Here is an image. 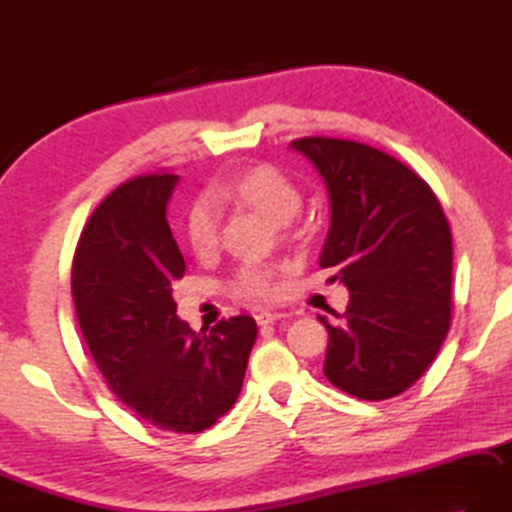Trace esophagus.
Masks as SVG:
<instances>
[{"instance_id":"obj_1","label":"esophagus","mask_w":512,"mask_h":512,"mask_svg":"<svg viewBox=\"0 0 512 512\" xmlns=\"http://www.w3.org/2000/svg\"><path fill=\"white\" fill-rule=\"evenodd\" d=\"M282 318H286V313H280V311H259L255 315L259 327H266V324H273V322L282 320Z\"/></svg>"}]
</instances>
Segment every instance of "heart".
<instances>
[{
	"instance_id": "b5f03b06",
	"label": "heart",
	"mask_w": 512,
	"mask_h": 512,
	"mask_svg": "<svg viewBox=\"0 0 512 512\" xmlns=\"http://www.w3.org/2000/svg\"><path fill=\"white\" fill-rule=\"evenodd\" d=\"M208 200L210 204L207 201L192 203L185 215V239L197 257L215 255L219 248L221 219L215 205L218 208L244 206L275 224H286L295 217L302 197L284 170L271 163H257L217 183L208 192ZM288 268H291L288 264H246L239 268L230 288L241 300H271L277 295L280 275H284Z\"/></svg>"
}]
</instances>
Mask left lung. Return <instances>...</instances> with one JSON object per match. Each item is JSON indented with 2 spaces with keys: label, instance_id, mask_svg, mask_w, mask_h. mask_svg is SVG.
Instances as JSON below:
<instances>
[{
  "label": "left lung",
  "instance_id": "left-lung-1",
  "mask_svg": "<svg viewBox=\"0 0 512 512\" xmlns=\"http://www.w3.org/2000/svg\"><path fill=\"white\" fill-rule=\"evenodd\" d=\"M329 190L331 226L320 266L349 288L329 324L324 376L362 401L412 387L439 353L452 318V235L439 199L394 156L356 141L291 143Z\"/></svg>",
  "mask_w": 512,
  "mask_h": 512
}]
</instances>
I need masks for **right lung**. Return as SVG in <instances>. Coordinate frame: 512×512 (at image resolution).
<instances>
[{"label":"right lung","instance_id":"add662e5","mask_svg":"<svg viewBox=\"0 0 512 512\" xmlns=\"http://www.w3.org/2000/svg\"><path fill=\"white\" fill-rule=\"evenodd\" d=\"M176 183L136 176L100 203L78 241L71 293L111 392L159 430L197 434L235 405L257 324L235 315L194 333L176 315L185 262L165 217Z\"/></svg>","mask_w":512,"mask_h":512}]
</instances>
